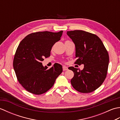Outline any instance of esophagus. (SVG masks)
I'll return each mask as SVG.
<instances>
[{
	"label": "esophagus",
	"mask_w": 120,
	"mask_h": 120,
	"mask_svg": "<svg viewBox=\"0 0 120 120\" xmlns=\"http://www.w3.org/2000/svg\"><path fill=\"white\" fill-rule=\"evenodd\" d=\"M68 70V67H66V66H63V71H67Z\"/></svg>",
	"instance_id": "esophagus-1"
}]
</instances>
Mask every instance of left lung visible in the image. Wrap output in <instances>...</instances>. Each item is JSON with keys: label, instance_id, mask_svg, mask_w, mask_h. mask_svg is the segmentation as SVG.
Here are the masks:
<instances>
[{"label": "left lung", "instance_id": "8db88e82", "mask_svg": "<svg viewBox=\"0 0 120 120\" xmlns=\"http://www.w3.org/2000/svg\"><path fill=\"white\" fill-rule=\"evenodd\" d=\"M67 34L75 46V63L84 65L82 70L68 68L74 73L71 84L79 92H93L106 78L109 61L107 51L95 34L83 30L67 31Z\"/></svg>", "mask_w": 120, "mask_h": 120}]
</instances>
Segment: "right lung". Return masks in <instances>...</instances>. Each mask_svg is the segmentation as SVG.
<instances>
[{"mask_svg":"<svg viewBox=\"0 0 120 120\" xmlns=\"http://www.w3.org/2000/svg\"><path fill=\"white\" fill-rule=\"evenodd\" d=\"M62 33H32L20 42L14 56L13 68L18 81L29 92L37 95L45 93L62 72L60 64L55 63L47 69L42 63L45 57L50 56L52 47L60 40Z\"/></svg>","mask_w":120,"mask_h":120,"instance_id":"right-lung-1","label":"right lung"}]
</instances>
